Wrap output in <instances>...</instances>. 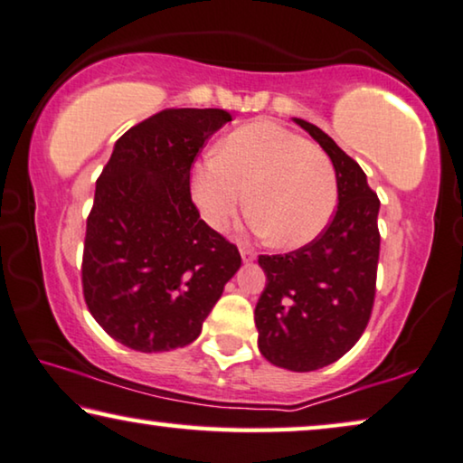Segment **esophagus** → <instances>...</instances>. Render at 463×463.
<instances>
[{
    "instance_id": "1",
    "label": "esophagus",
    "mask_w": 463,
    "mask_h": 463,
    "mask_svg": "<svg viewBox=\"0 0 463 463\" xmlns=\"http://www.w3.org/2000/svg\"><path fill=\"white\" fill-rule=\"evenodd\" d=\"M241 258H243V262H251V260H256V253L247 247H241Z\"/></svg>"
}]
</instances>
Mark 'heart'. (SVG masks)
Instances as JSON below:
<instances>
[{"instance_id":"1","label":"heart","mask_w":463,"mask_h":463,"mask_svg":"<svg viewBox=\"0 0 463 463\" xmlns=\"http://www.w3.org/2000/svg\"><path fill=\"white\" fill-rule=\"evenodd\" d=\"M247 222L277 250H298L327 229L337 201L327 155L272 121L237 128L218 155L193 167L191 194L213 229L229 226L245 203Z\"/></svg>"}]
</instances>
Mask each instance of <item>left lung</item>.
Instances as JSON below:
<instances>
[{"mask_svg": "<svg viewBox=\"0 0 463 463\" xmlns=\"http://www.w3.org/2000/svg\"><path fill=\"white\" fill-rule=\"evenodd\" d=\"M329 155L337 210L312 243L285 256H260L266 288L256 304L258 348L289 371L335 363L359 342L375 298L380 199L367 175L321 128L294 119Z\"/></svg>", "mask_w": 463, "mask_h": 463, "instance_id": "left-lung-1", "label": "left lung"}]
</instances>
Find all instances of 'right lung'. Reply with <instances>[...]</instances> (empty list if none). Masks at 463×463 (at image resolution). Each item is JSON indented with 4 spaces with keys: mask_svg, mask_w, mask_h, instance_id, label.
Here are the masks:
<instances>
[{
    "mask_svg": "<svg viewBox=\"0 0 463 463\" xmlns=\"http://www.w3.org/2000/svg\"><path fill=\"white\" fill-rule=\"evenodd\" d=\"M222 109H165L129 128L104 165L83 245V298L96 323L138 353L184 348L241 266L199 218L191 165Z\"/></svg>",
    "mask_w": 463,
    "mask_h": 463,
    "instance_id": "1",
    "label": "right lung"
}]
</instances>
